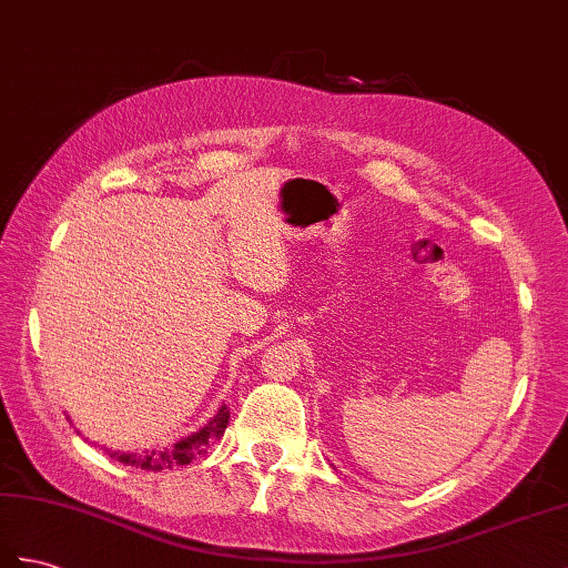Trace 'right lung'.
<instances>
[{
	"label": "right lung",
	"instance_id": "right-lung-1",
	"mask_svg": "<svg viewBox=\"0 0 568 568\" xmlns=\"http://www.w3.org/2000/svg\"><path fill=\"white\" fill-rule=\"evenodd\" d=\"M231 414L226 405H221L214 417L200 426L197 432H192L183 438H178L175 444H169L163 448H151V450H108L110 458H115L118 463H124L136 469H144V473H161V469H173L180 465H190L192 460H197L200 455L210 450L216 440L224 436L226 426H229Z\"/></svg>",
	"mask_w": 568,
	"mask_h": 568
}]
</instances>
